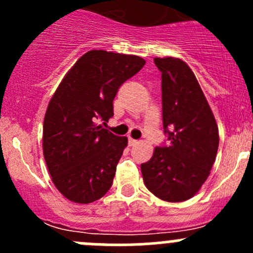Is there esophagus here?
<instances>
[{
	"label": "esophagus",
	"mask_w": 253,
	"mask_h": 253,
	"mask_svg": "<svg viewBox=\"0 0 253 253\" xmlns=\"http://www.w3.org/2000/svg\"><path fill=\"white\" fill-rule=\"evenodd\" d=\"M128 143H129V145H136L137 143H138V139H133V138H131V137H129Z\"/></svg>",
	"instance_id": "1"
}]
</instances>
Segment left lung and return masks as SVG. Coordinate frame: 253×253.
Segmentation results:
<instances>
[{"instance_id":"8db88e82","label":"left lung","mask_w":253,"mask_h":253,"mask_svg":"<svg viewBox=\"0 0 253 253\" xmlns=\"http://www.w3.org/2000/svg\"><path fill=\"white\" fill-rule=\"evenodd\" d=\"M162 72L163 126L168 143L141 165L148 190L167 202L195 196L215 162V119L192 70L180 58H154Z\"/></svg>"}]
</instances>
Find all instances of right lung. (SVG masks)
<instances>
[{
  "label": "right lung",
  "mask_w": 253,
  "mask_h": 253,
  "mask_svg": "<svg viewBox=\"0 0 253 253\" xmlns=\"http://www.w3.org/2000/svg\"><path fill=\"white\" fill-rule=\"evenodd\" d=\"M144 63L134 55L88 51L56 89L45 114L42 150L53 185L67 200L86 205L110 190L127 138L99 122L114 116L117 90Z\"/></svg>",
  "instance_id": "1"
}]
</instances>
